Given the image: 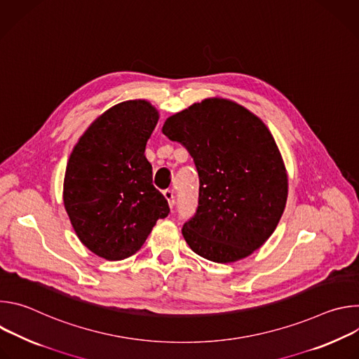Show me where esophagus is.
I'll list each match as a JSON object with an SVG mask.
<instances>
[{"mask_svg":"<svg viewBox=\"0 0 359 359\" xmlns=\"http://www.w3.org/2000/svg\"><path fill=\"white\" fill-rule=\"evenodd\" d=\"M163 196L166 197V200H168V203H169V206H170V209L175 206V191L173 190H165L163 191Z\"/></svg>","mask_w":359,"mask_h":359,"instance_id":"obj_1","label":"esophagus"}]
</instances>
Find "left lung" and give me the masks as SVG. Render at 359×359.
Wrapping results in <instances>:
<instances>
[{"label":"left lung","mask_w":359,"mask_h":359,"mask_svg":"<svg viewBox=\"0 0 359 359\" xmlns=\"http://www.w3.org/2000/svg\"><path fill=\"white\" fill-rule=\"evenodd\" d=\"M194 161L196 215L182 234L200 257L234 263L260 248L285 209L288 177L264 122L223 97H208L169 116L162 128Z\"/></svg>","instance_id":"8db88e82"}]
</instances>
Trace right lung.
Returning a JSON list of instances; mask_svg holds the SVG:
<instances>
[{
  "label": "right lung",
  "mask_w": 359,
  "mask_h": 359,
  "mask_svg": "<svg viewBox=\"0 0 359 359\" xmlns=\"http://www.w3.org/2000/svg\"><path fill=\"white\" fill-rule=\"evenodd\" d=\"M158 121L150 102H121L90 123L69 156L65 210L81 243L105 260L130 257L170 212L144 156Z\"/></svg>",
  "instance_id": "right-lung-1"
}]
</instances>
